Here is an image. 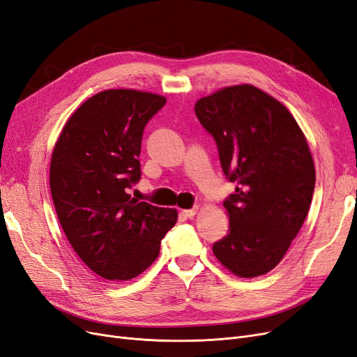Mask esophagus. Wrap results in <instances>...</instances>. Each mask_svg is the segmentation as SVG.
I'll use <instances>...</instances> for the list:
<instances>
[{
	"label": "esophagus",
	"mask_w": 357,
	"mask_h": 357,
	"mask_svg": "<svg viewBox=\"0 0 357 357\" xmlns=\"http://www.w3.org/2000/svg\"><path fill=\"white\" fill-rule=\"evenodd\" d=\"M196 213H198V206H193L192 210H181L180 215L183 218H193L196 215Z\"/></svg>",
	"instance_id": "34e87169"
}]
</instances>
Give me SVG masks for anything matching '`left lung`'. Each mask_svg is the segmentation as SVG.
Masks as SVG:
<instances>
[{"instance_id":"8db88e82","label":"left lung","mask_w":357,"mask_h":357,"mask_svg":"<svg viewBox=\"0 0 357 357\" xmlns=\"http://www.w3.org/2000/svg\"><path fill=\"white\" fill-rule=\"evenodd\" d=\"M195 114L217 144L226 178L236 184L223 202L229 233L213 252L241 278L264 275L309 213L316 181L309 144L289 110L248 84L202 97Z\"/></svg>"}]
</instances>
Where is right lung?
Masks as SVG:
<instances>
[{"mask_svg": "<svg viewBox=\"0 0 357 357\" xmlns=\"http://www.w3.org/2000/svg\"><path fill=\"white\" fill-rule=\"evenodd\" d=\"M165 103L136 90L97 93L68 119L54 146L50 189L61 229L85 266L107 280L143 273L177 221L176 210L130 195L142 178L144 127Z\"/></svg>", "mask_w": 357, "mask_h": 357, "instance_id": "right-lung-1", "label": "right lung"}]
</instances>
